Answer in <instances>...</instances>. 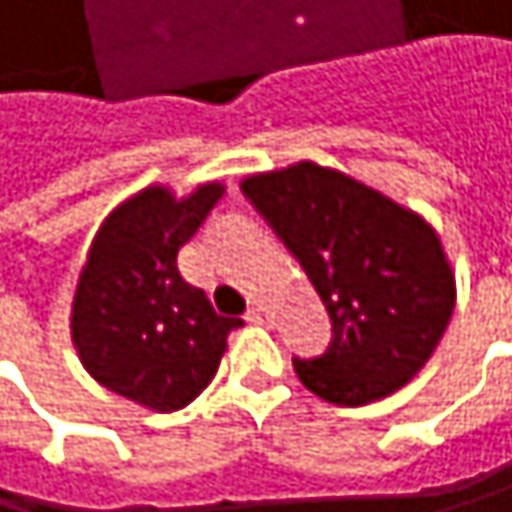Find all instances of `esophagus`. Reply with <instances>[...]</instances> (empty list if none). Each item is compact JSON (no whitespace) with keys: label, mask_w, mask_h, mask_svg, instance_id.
<instances>
[{"label":"esophagus","mask_w":512,"mask_h":512,"mask_svg":"<svg viewBox=\"0 0 512 512\" xmlns=\"http://www.w3.org/2000/svg\"><path fill=\"white\" fill-rule=\"evenodd\" d=\"M245 319H248V322H270V313H267L264 304H251L248 313H245Z\"/></svg>","instance_id":"1"}]
</instances>
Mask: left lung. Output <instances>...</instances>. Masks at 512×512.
<instances>
[{
  "mask_svg": "<svg viewBox=\"0 0 512 512\" xmlns=\"http://www.w3.org/2000/svg\"><path fill=\"white\" fill-rule=\"evenodd\" d=\"M242 196L298 258L331 316L325 353L291 359L301 384L334 405H365L415 378L455 310V276L433 227L313 162L245 178Z\"/></svg>",
  "mask_w": 512,
  "mask_h": 512,
  "instance_id": "1",
  "label": "left lung"
}]
</instances>
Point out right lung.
<instances>
[{"mask_svg":"<svg viewBox=\"0 0 512 512\" xmlns=\"http://www.w3.org/2000/svg\"><path fill=\"white\" fill-rule=\"evenodd\" d=\"M224 196L205 184L187 199L150 187L97 230L73 298V344L88 375L156 411L190 405L221 365L242 319L218 316L178 270V251Z\"/></svg>","mask_w":512,"mask_h":512,"instance_id":"right-lung-1","label":"right lung"}]
</instances>
